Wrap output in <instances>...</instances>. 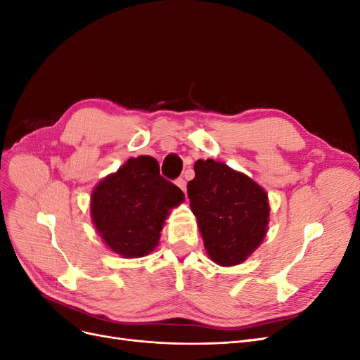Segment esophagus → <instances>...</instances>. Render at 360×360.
Returning a JSON list of instances; mask_svg holds the SVG:
<instances>
[{"label":"esophagus","mask_w":360,"mask_h":360,"mask_svg":"<svg viewBox=\"0 0 360 360\" xmlns=\"http://www.w3.org/2000/svg\"><path fill=\"white\" fill-rule=\"evenodd\" d=\"M176 184H177V186H179L184 193H186V181H184V179H179V180L176 181Z\"/></svg>","instance_id":"1"}]
</instances>
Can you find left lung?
<instances>
[{
  "mask_svg": "<svg viewBox=\"0 0 360 360\" xmlns=\"http://www.w3.org/2000/svg\"><path fill=\"white\" fill-rule=\"evenodd\" d=\"M188 183L207 255L222 267L242 264L269 230L267 192L246 174L213 159H198Z\"/></svg>",
  "mask_w": 360,
  "mask_h": 360,
  "instance_id": "obj_1",
  "label": "left lung"
}]
</instances>
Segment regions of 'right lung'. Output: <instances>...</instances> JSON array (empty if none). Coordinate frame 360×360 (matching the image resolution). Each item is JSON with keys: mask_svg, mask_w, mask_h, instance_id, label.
<instances>
[{"mask_svg": "<svg viewBox=\"0 0 360 360\" xmlns=\"http://www.w3.org/2000/svg\"><path fill=\"white\" fill-rule=\"evenodd\" d=\"M184 193L159 174L151 156L130 158L91 192L93 225L106 248L123 258L153 252L160 231Z\"/></svg>", "mask_w": 360, "mask_h": 360, "instance_id": "right-lung-1", "label": "right lung"}]
</instances>
